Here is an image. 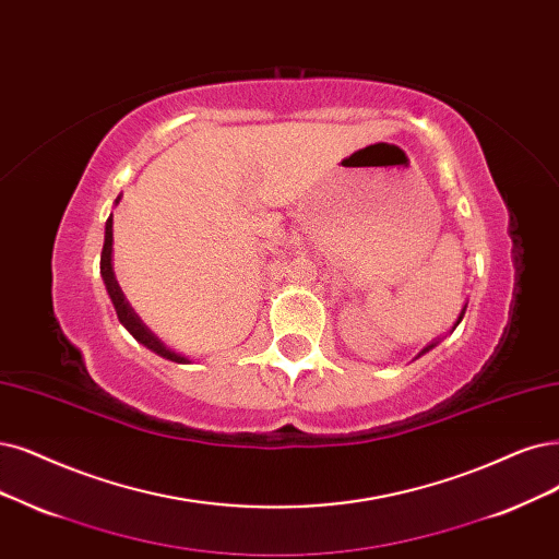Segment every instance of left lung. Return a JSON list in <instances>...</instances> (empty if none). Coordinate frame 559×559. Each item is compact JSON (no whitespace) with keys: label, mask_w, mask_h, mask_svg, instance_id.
Returning a JSON list of instances; mask_svg holds the SVG:
<instances>
[{"label":"left lung","mask_w":559,"mask_h":559,"mask_svg":"<svg viewBox=\"0 0 559 559\" xmlns=\"http://www.w3.org/2000/svg\"><path fill=\"white\" fill-rule=\"evenodd\" d=\"M465 308H467V304L463 306V311H461V316H459V322H461V320H463V316H465ZM459 322H456V324H453V329H456V326H459ZM432 347H436V341H432V343H430L428 347H424V349H421V355H426V353H428V349H432ZM421 355H419V357H421Z\"/></svg>","instance_id":"left-lung-1"}]
</instances>
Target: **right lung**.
Segmentation results:
<instances>
[{"instance_id":"obj_1","label":"right lung","mask_w":559,"mask_h":559,"mask_svg":"<svg viewBox=\"0 0 559 559\" xmlns=\"http://www.w3.org/2000/svg\"><path fill=\"white\" fill-rule=\"evenodd\" d=\"M100 276H103V283H106V290L112 299V306H115L119 322L129 329L135 341H140L142 345H147L152 353H156L165 359H170V361H177V364L189 361L186 357L177 355L175 349L165 347V343L158 341V336L152 334V329H147V324L140 320V316L133 311L131 304L127 301V297H123L121 287L115 278V272H112V216L106 221V241H103V251H100Z\"/></svg>"}]
</instances>
